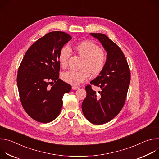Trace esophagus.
Here are the masks:
<instances>
[{
	"mask_svg": "<svg viewBox=\"0 0 159 159\" xmlns=\"http://www.w3.org/2000/svg\"><path fill=\"white\" fill-rule=\"evenodd\" d=\"M80 89L79 87H77V86H72V89H73V90H77V89Z\"/></svg>",
	"mask_w": 159,
	"mask_h": 159,
	"instance_id": "obj_1",
	"label": "esophagus"
}]
</instances>
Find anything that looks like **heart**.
<instances>
[{
    "label": "heart",
    "mask_w": 159,
    "mask_h": 159,
    "mask_svg": "<svg viewBox=\"0 0 159 159\" xmlns=\"http://www.w3.org/2000/svg\"><path fill=\"white\" fill-rule=\"evenodd\" d=\"M74 48L84 58L80 67L82 70L64 72L61 78L68 84L77 85L87 80L90 74L94 77L99 75L104 69L106 56L98 44L90 41H82L75 44ZM70 54V49L68 47H64L60 50L58 60L63 69L66 67Z\"/></svg>",
    "instance_id": "b5f03b06"
}]
</instances>
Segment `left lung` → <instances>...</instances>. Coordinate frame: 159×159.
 <instances>
[{
    "label": "left lung",
    "instance_id": "8db88e82",
    "mask_svg": "<svg viewBox=\"0 0 159 159\" xmlns=\"http://www.w3.org/2000/svg\"><path fill=\"white\" fill-rule=\"evenodd\" d=\"M107 52L102 72L90 84L99 87L96 93L91 85L85 87L87 96L82 109L86 119L94 125L109 122L123 108L130 83V71L126 58L118 45L102 33H90Z\"/></svg>",
    "mask_w": 159,
    "mask_h": 159
}]
</instances>
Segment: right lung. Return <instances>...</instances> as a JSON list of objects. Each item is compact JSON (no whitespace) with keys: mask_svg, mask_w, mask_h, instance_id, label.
Masks as SVG:
<instances>
[{"mask_svg":"<svg viewBox=\"0 0 159 159\" xmlns=\"http://www.w3.org/2000/svg\"><path fill=\"white\" fill-rule=\"evenodd\" d=\"M72 39L61 31H52L33 44L18 69L17 84L20 100L28 115L36 121H53L61 109L62 98L72 87L59 79L58 57Z\"/></svg>","mask_w":159,"mask_h":159,"instance_id":"1","label":"right lung"}]
</instances>
